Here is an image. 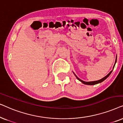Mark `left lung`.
Instances as JSON below:
<instances>
[{
	"label": "left lung",
	"instance_id": "8db88e82",
	"mask_svg": "<svg viewBox=\"0 0 123 123\" xmlns=\"http://www.w3.org/2000/svg\"><path fill=\"white\" fill-rule=\"evenodd\" d=\"M114 66H115V65H114ZM112 71H111L110 73H109L108 74H107V75H106V76L105 77H104L103 78H102L101 80H96V81H92V82H85V81H83V80H80V78H78V77H77V75L75 74H74V75H75V77H77V78L78 79V80H80V82H82V83H83V84H85V85H96V84H97V83H101V82H103L104 80H105L106 79L107 77H108L109 75H110V74L111 73V72H112Z\"/></svg>",
	"mask_w": 123,
	"mask_h": 123
}]
</instances>
